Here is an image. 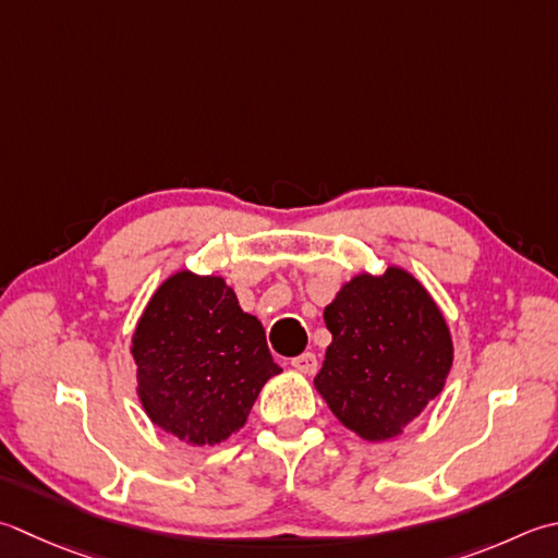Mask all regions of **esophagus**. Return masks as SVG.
Wrapping results in <instances>:
<instances>
[{
	"label": "esophagus",
	"instance_id": "esophagus-1",
	"mask_svg": "<svg viewBox=\"0 0 558 558\" xmlns=\"http://www.w3.org/2000/svg\"><path fill=\"white\" fill-rule=\"evenodd\" d=\"M290 365L298 369V373H304V375H312L316 373V355L314 353H302L298 357L290 360Z\"/></svg>",
	"mask_w": 558,
	"mask_h": 558
}]
</instances>
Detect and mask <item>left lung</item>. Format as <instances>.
I'll return each instance as SVG.
<instances>
[{"instance_id":"obj_1","label":"left lung","mask_w":558,"mask_h":558,"mask_svg":"<svg viewBox=\"0 0 558 558\" xmlns=\"http://www.w3.org/2000/svg\"><path fill=\"white\" fill-rule=\"evenodd\" d=\"M331 345L314 377L345 428L389 440L440 395L452 341L440 310L401 268L357 276L324 310Z\"/></svg>"}]
</instances>
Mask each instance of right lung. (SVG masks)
Listing matches in <instances>:
<instances>
[{
	"instance_id": "1",
	"label": "right lung",
	"mask_w": 558,
	"mask_h": 558,
	"mask_svg": "<svg viewBox=\"0 0 558 558\" xmlns=\"http://www.w3.org/2000/svg\"><path fill=\"white\" fill-rule=\"evenodd\" d=\"M137 391L147 416L191 445L242 428L260 387L280 373L266 331L222 278L189 270L149 300L133 336Z\"/></svg>"
}]
</instances>
